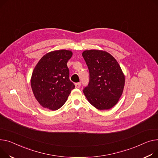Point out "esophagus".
<instances>
[{
  "instance_id": "obj_1",
  "label": "esophagus",
  "mask_w": 158,
  "mask_h": 158,
  "mask_svg": "<svg viewBox=\"0 0 158 158\" xmlns=\"http://www.w3.org/2000/svg\"><path fill=\"white\" fill-rule=\"evenodd\" d=\"M75 86L76 88H79L81 87V83L80 82H77L75 84Z\"/></svg>"
}]
</instances>
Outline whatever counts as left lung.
<instances>
[{
  "instance_id": "obj_1",
  "label": "left lung",
  "mask_w": 158,
  "mask_h": 158,
  "mask_svg": "<svg viewBox=\"0 0 158 158\" xmlns=\"http://www.w3.org/2000/svg\"><path fill=\"white\" fill-rule=\"evenodd\" d=\"M82 55L89 72V82L84 94L97 109H111L118 102L124 87L125 76L120 65L103 50H85Z\"/></svg>"
}]
</instances>
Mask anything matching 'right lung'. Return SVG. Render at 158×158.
I'll return each mask as SVG.
<instances>
[{"mask_svg": "<svg viewBox=\"0 0 158 158\" xmlns=\"http://www.w3.org/2000/svg\"><path fill=\"white\" fill-rule=\"evenodd\" d=\"M72 55L70 50L52 51L42 57L35 65L30 79L31 87L35 99L44 108L58 110L74 89L67 65Z\"/></svg>", "mask_w": 158, "mask_h": 158, "instance_id": "right-lung-1", "label": "right lung"}]
</instances>
